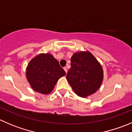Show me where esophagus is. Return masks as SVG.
Returning a JSON list of instances; mask_svg holds the SVG:
<instances>
[{
	"label": "esophagus",
	"mask_w": 132,
	"mask_h": 132,
	"mask_svg": "<svg viewBox=\"0 0 132 132\" xmlns=\"http://www.w3.org/2000/svg\"><path fill=\"white\" fill-rule=\"evenodd\" d=\"M64 70L65 72H66V73H67V71H68V70H67V68H66V67H64Z\"/></svg>",
	"instance_id": "1"
}]
</instances>
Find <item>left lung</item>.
Returning a JSON list of instances; mask_svg holds the SVG:
<instances>
[{
	"mask_svg": "<svg viewBox=\"0 0 132 132\" xmlns=\"http://www.w3.org/2000/svg\"><path fill=\"white\" fill-rule=\"evenodd\" d=\"M76 94L86 98L98 90L103 80L101 64L89 51L75 52L71 58V68L66 75Z\"/></svg>",
	"mask_w": 132,
	"mask_h": 132,
	"instance_id": "obj_1",
	"label": "left lung"
}]
</instances>
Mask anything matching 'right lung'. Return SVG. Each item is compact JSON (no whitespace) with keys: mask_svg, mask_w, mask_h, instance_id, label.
<instances>
[{"mask_svg":"<svg viewBox=\"0 0 132 132\" xmlns=\"http://www.w3.org/2000/svg\"><path fill=\"white\" fill-rule=\"evenodd\" d=\"M65 75L59 61L48 53L37 55L26 68V78L32 89L43 94H50L58 80Z\"/></svg>","mask_w":132,"mask_h":132,"instance_id":"1","label":"right lung"}]
</instances>
